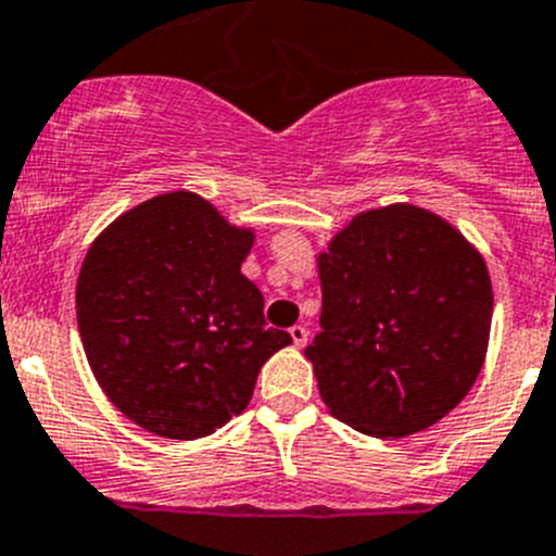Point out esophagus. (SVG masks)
<instances>
[{"label":"esophagus","mask_w":556,"mask_h":556,"mask_svg":"<svg viewBox=\"0 0 556 556\" xmlns=\"http://www.w3.org/2000/svg\"><path fill=\"white\" fill-rule=\"evenodd\" d=\"M290 339H293L295 348H304L306 339H309V331H306L304 326H293L290 328Z\"/></svg>","instance_id":"esophagus-1"}]
</instances>
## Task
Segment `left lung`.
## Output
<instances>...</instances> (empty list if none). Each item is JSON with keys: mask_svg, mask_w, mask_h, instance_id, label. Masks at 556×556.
Here are the masks:
<instances>
[{"mask_svg": "<svg viewBox=\"0 0 556 556\" xmlns=\"http://www.w3.org/2000/svg\"><path fill=\"white\" fill-rule=\"evenodd\" d=\"M320 333L304 350L328 413L371 438H407L451 413L481 375L492 279L434 212H361L317 255Z\"/></svg>", "mask_w": 556, "mask_h": 556, "instance_id": "left-lung-1", "label": "left lung"}]
</instances>
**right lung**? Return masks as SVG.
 <instances>
[{
  "label": "right lung",
  "mask_w": 556,
  "mask_h": 556,
  "mask_svg": "<svg viewBox=\"0 0 556 556\" xmlns=\"http://www.w3.org/2000/svg\"><path fill=\"white\" fill-rule=\"evenodd\" d=\"M255 230L187 190L113 219L75 288L80 342L105 396L147 432L198 440L241 415L261 366L290 344L241 274Z\"/></svg>",
  "instance_id": "obj_1"
}]
</instances>
